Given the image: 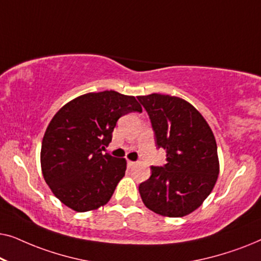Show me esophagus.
<instances>
[{"mask_svg": "<svg viewBox=\"0 0 261 261\" xmlns=\"http://www.w3.org/2000/svg\"><path fill=\"white\" fill-rule=\"evenodd\" d=\"M135 164H137V163H135V162H132V160H128V162H127V165L129 166V167H133V166H135Z\"/></svg>", "mask_w": 261, "mask_h": 261, "instance_id": "34e87169", "label": "esophagus"}]
</instances>
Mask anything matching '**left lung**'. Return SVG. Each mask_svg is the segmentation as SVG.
I'll return each mask as SVG.
<instances>
[{
	"instance_id": "1",
	"label": "left lung",
	"mask_w": 261,
	"mask_h": 261,
	"mask_svg": "<svg viewBox=\"0 0 261 261\" xmlns=\"http://www.w3.org/2000/svg\"><path fill=\"white\" fill-rule=\"evenodd\" d=\"M147 112L158 147L166 149V164L152 166L139 185L149 210L167 217L195 212L215 187L220 173L217 145L212 128L191 103L176 96H138Z\"/></svg>"
}]
</instances>
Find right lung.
<instances>
[{
  "label": "right lung",
  "mask_w": 261,
  "mask_h": 261,
  "mask_svg": "<svg viewBox=\"0 0 261 261\" xmlns=\"http://www.w3.org/2000/svg\"><path fill=\"white\" fill-rule=\"evenodd\" d=\"M142 112L134 96L89 92L60 108L46 128L40 163L53 195L74 212L107 204L127 169L124 158L102 154L121 116Z\"/></svg>",
  "instance_id": "1"
}]
</instances>
